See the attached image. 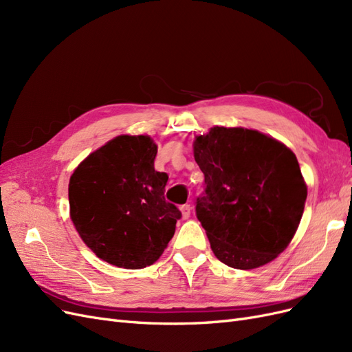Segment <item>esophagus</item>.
I'll use <instances>...</instances> for the list:
<instances>
[{"instance_id": "obj_1", "label": "esophagus", "mask_w": 352, "mask_h": 352, "mask_svg": "<svg viewBox=\"0 0 352 352\" xmlns=\"http://www.w3.org/2000/svg\"><path fill=\"white\" fill-rule=\"evenodd\" d=\"M190 210H192V207H190L189 204H185V206L180 207V211H182L184 219H188L190 216Z\"/></svg>"}]
</instances>
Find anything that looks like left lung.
Masks as SVG:
<instances>
[{"label":"left lung","mask_w":352,"mask_h":352,"mask_svg":"<svg viewBox=\"0 0 352 352\" xmlns=\"http://www.w3.org/2000/svg\"><path fill=\"white\" fill-rule=\"evenodd\" d=\"M194 157L206 185L195 211L216 257L250 270L283 252L307 199L289 148L258 131L214 126L195 138Z\"/></svg>","instance_id":"left-lung-1"}]
</instances>
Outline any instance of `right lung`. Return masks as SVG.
Masks as SVG:
<instances>
[{
	"instance_id": "1",
	"label": "right lung",
	"mask_w": 352,
	"mask_h": 352,
	"mask_svg": "<svg viewBox=\"0 0 352 352\" xmlns=\"http://www.w3.org/2000/svg\"><path fill=\"white\" fill-rule=\"evenodd\" d=\"M150 136L120 135L89 154L69 184L70 217L98 258L123 269L154 264L182 212L164 198L167 173L157 172Z\"/></svg>"
}]
</instances>
